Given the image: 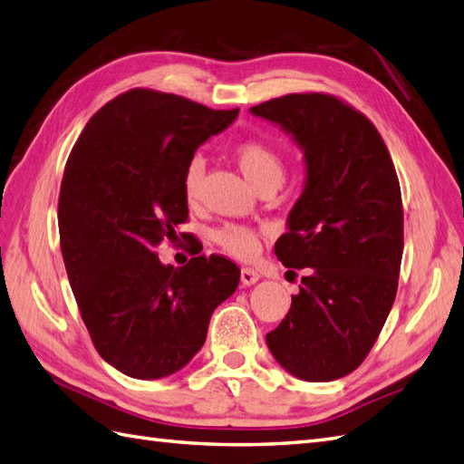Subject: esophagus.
Instances as JSON below:
<instances>
[{"instance_id":"esophagus-1","label":"esophagus","mask_w":464,"mask_h":464,"mask_svg":"<svg viewBox=\"0 0 464 464\" xmlns=\"http://www.w3.org/2000/svg\"><path fill=\"white\" fill-rule=\"evenodd\" d=\"M259 276L256 269H252V267H242V271H240V279H242V284L244 285H254V284H257L259 281Z\"/></svg>"}]
</instances>
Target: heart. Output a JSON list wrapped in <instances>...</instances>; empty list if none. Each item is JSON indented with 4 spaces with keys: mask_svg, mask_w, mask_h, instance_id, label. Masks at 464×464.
<instances>
[{
    "mask_svg": "<svg viewBox=\"0 0 464 464\" xmlns=\"http://www.w3.org/2000/svg\"><path fill=\"white\" fill-rule=\"evenodd\" d=\"M232 157L242 175L250 180L256 188L276 185L279 187L285 177V165L281 155L266 141L247 140L234 147ZM202 177H205V161L193 157L183 173V197L188 205H195L200 197ZM224 252L240 259H252L259 252L257 232L242 224H224L212 234Z\"/></svg>",
    "mask_w": 464,
    "mask_h": 464,
    "instance_id": "1",
    "label": "heart"
}]
</instances>
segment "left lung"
Masks as SVG:
<instances>
[{
    "instance_id": "obj_1",
    "label": "left lung",
    "mask_w": 464,
    "mask_h": 464,
    "mask_svg": "<svg viewBox=\"0 0 464 464\" xmlns=\"http://www.w3.org/2000/svg\"><path fill=\"white\" fill-rule=\"evenodd\" d=\"M250 111L289 133L304 160L303 193L276 256L311 269L266 343L295 378L338 380L362 364L398 291L400 180L374 123L331 94H289Z\"/></svg>"
}]
</instances>
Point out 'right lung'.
I'll return each instance as SVG.
<instances>
[{"mask_svg": "<svg viewBox=\"0 0 464 464\" xmlns=\"http://www.w3.org/2000/svg\"><path fill=\"white\" fill-rule=\"evenodd\" d=\"M238 111L133 88L90 118L66 161V276L98 354L130 378L160 380L187 366L214 309L240 284V267L222 256L173 267L155 254L188 217L187 163Z\"/></svg>", "mask_w": 464, "mask_h": 464, "instance_id": "obj_1", "label": "right lung"}]
</instances>
